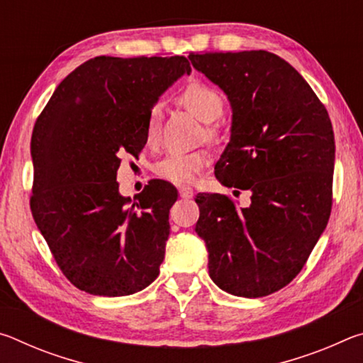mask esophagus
<instances>
[{
    "mask_svg": "<svg viewBox=\"0 0 363 363\" xmlns=\"http://www.w3.org/2000/svg\"><path fill=\"white\" fill-rule=\"evenodd\" d=\"M194 189L192 187H181L179 189V195L182 196V199H192L194 196Z\"/></svg>",
    "mask_w": 363,
    "mask_h": 363,
    "instance_id": "obj_1",
    "label": "esophagus"
}]
</instances>
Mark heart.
<instances>
[{
  "instance_id": "b5f03b06",
  "label": "heart",
  "mask_w": 363,
  "mask_h": 363,
  "mask_svg": "<svg viewBox=\"0 0 363 363\" xmlns=\"http://www.w3.org/2000/svg\"><path fill=\"white\" fill-rule=\"evenodd\" d=\"M179 101L189 112L196 118L213 123L223 115L224 102L216 89L203 83H190L182 89ZM160 121H162V107L153 106L149 112L145 126V139L149 144L157 143L160 136ZM210 157L203 150L187 153H169L155 164V174L162 179L176 186H187L196 181L201 171L206 168Z\"/></svg>"
}]
</instances>
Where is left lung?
Returning <instances> with one entry per match:
<instances>
[{"label": "left lung", "mask_w": 363, "mask_h": 363, "mask_svg": "<svg viewBox=\"0 0 363 363\" xmlns=\"http://www.w3.org/2000/svg\"><path fill=\"white\" fill-rule=\"evenodd\" d=\"M189 59L232 107L230 143L214 174L225 187L251 192L248 208L227 195H196L195 232L206 243L210 277L235 296H267L296 277L327 227L333 126L306 79L272 52Z\"/></svg>", "instance_id": "obj_1"}]
</instances>
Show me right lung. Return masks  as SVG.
<instances>
[{
	"label": "right lung",
	"instance_id": "1",
	"mask_svg": "<svg viewBox=\"0 0 363 363\" xmlns=\"http://www.w3.org/2000/svg\"><path fill=\"white\" fill-rule=\"evenodd\" d=\"M184 56L86 60L36 118L30 210L59 269L78 290L128 296L160 274L177 190L162 179L120 195L121 157H138L158 97L184 73Z\"/></svg>",
	"mask_w": 363,
	"mask_h": 363
}]
</instances>
